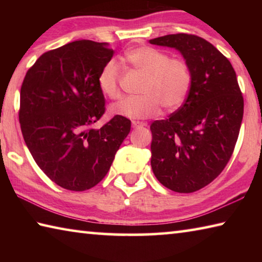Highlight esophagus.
<instances>
[{
  "label": "esophagus",
  "mask_w": 262,
  "mask_h": 262,
  "mask_svg": "<svg viewBox=\"0 0 262 262\" xmlns=\"http://www.w3.org/2000/svg\"><path fill=\"white\" fill-rule=\"evenodd\" d=\"M132 125L134 128H140V127H145L147 126V123L145 122H140V121H133Z\"/></svg>",
  "instance_id": "1"
}]
</instances>
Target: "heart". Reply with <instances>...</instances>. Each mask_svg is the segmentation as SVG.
<instances>
[{
	"label": "heart",
	"mask_w": 262,
	"mask_h": 262,
	"mask_svg": "<svg viewBox=\"0 0 262 262\" xmlns=\"http://www.w3.org/2000/svg\"><path fill=\"white\" fill-rule=\"evenodd\" d=\"M125 60L144 75L141 96L128 97L110 107L111 113L128 119H147L157 114L161 105L167 111L180 107L187 97L192 74L187 62L170 57L165 52L150 46L135 47L125 53ZM120 68L114 60L103 66L97 78L101 94L111 99L120 97Z\"/></svg>",
	"instance_id": "b5f03b06"
}]
</instances>
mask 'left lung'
I'll return each mask as SVG.
<instances>
[{"label":"left lung","instance_id":"obj_1","mask_svg":"<svg viewBox=\"0 0 262 262\" xmlns=\"http://www.w3.org/2000/svg\"><path fill=\"white\" fill-rule=\"evenodd\" d=\"M174 48L189 66L184 105L151 123V167L159 183L178 193L210 184L227 165L241 129L244 99L230 61L205 39L178 33L149 40Z\"/></svg>","mask_w":262,"mask_h":262}]
</instances>
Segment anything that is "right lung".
<instances>
[{"label":"right lung","mask_w":262,"mask_h":262,"mask_svg":"<svg viewBox=\"0 0 262 262\" xmlns=\"http://www.w3.org/2000/svg\"><path fill=\"white\" fill-rule=\"evenodd\" d=\"M113 54L106 42H69L43 53L21 84L25 143L43 173L66 189L81 192L101 181L130 132V120L118 115L91 127L105 112L97 78Z\"/></svg>","instance_id":"right-lung-1"}]
</instances>
